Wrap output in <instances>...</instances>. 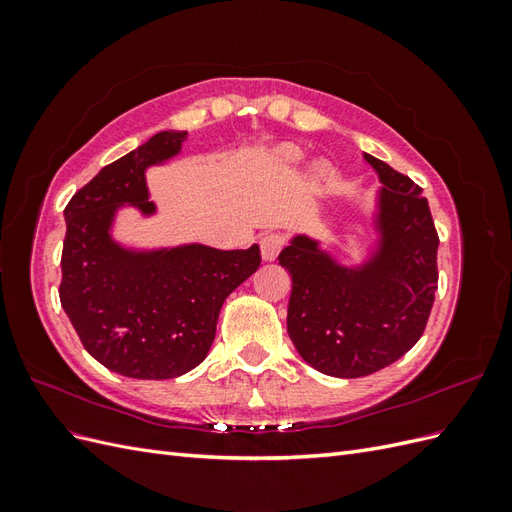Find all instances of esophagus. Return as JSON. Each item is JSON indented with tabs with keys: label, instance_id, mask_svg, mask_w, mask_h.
<instances>
[{
	"label": "esophagus",
	"instance_id": "34e87169",
	"mask_svg": "<svg viewBox=\"0 0 512 512\" xmlns=\"http://www.w3.org/2000/svg\"><path fill=\"white\" fill-rule=\"evenodd\" d=\"M286 245V235L284 232H265V235L260 237V254L265 260H275L277 254L282 252V247Z\"/></svg>",
	"mask_w": 512,
	"mask_h": 512
}]
</instances>
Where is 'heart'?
<instances>
[{
	"label": "heart",
	"mask_w": 512,
	"mask_h": 512,
	"mask_svg": "<svg viewBox=\"0 0 512 512\" xmlns=\"http://www.w3.org/2000/svg\"><path fill=\"white\" fill-rule=\"evenodd\" d=\"M282 156H284L288 162H297V160H301V151L294 149V147H284V149H282Z\"/></svg>",
	"instance_id": "1"
}]
</instances>
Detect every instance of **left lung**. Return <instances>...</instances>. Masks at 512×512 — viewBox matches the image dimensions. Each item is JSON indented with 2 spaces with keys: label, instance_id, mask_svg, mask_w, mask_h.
Returning <instances> with one entry per match:
<instances>
[{
  "label": "left lung",
  "instance_id": "obj_1",
  "mask_svg": "<svg viewBox=\"0 0 512 512\" xmlns=\"http://www.w3.org/2000/svg\"><path fill=\"white\" fill-rule=\"evenodd\" d=\"M380 190L378 252L348 269L314 239L280 254L292 275L288 335L303 359L335 378H361L401 359L421 339L438 290V232L423 190L365 153Z\"/></svg>",
  "mask_w": 512,
  "mask_h": 512
}]
</instances>
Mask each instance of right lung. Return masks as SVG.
I'll return each instance as SVG.
<instances>
[{"instance_id":"add662e5","label":"right lung","mask_w":512,"mask_h":512,"mask_svg":"<svg viewBox=\"0 0 512 512\" xmlns=\"http://www.w3.org/2000/svg\"><path fill=\"white\" fill-rule=\"evenodd\" d=\"M188 132H160L104 166L64 211L59 299L85 350L115 374L168 380L205 361L228 294L260 265L250 250L200 243L156 252L123 250L111 239L115 211L130 203L145 215V168L179 153Z\"/></svg>"}]
</instances>
